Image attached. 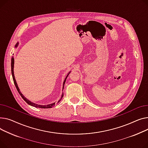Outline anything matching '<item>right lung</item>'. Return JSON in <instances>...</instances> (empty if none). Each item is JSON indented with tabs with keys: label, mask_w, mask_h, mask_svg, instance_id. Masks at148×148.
I'll use <instances>...</instances> for the list:
<instances>
[{
	"label": "right lung",
	"mask_w": 148,
	"mask_h": 148,
	"mask_svg": "<svg viewBox=\"0 0 148 148\" xmlns=\"http://www.w3.org/2000/svg\"><path fill=\"white\" fill-rule=\"evenodd\" d=\"M18 43H17L16 44V45H15V47H16L17 46H18ZM14 58L12 57V58H11V72H12V78H13L14 82V84H15V87H16V88L17 91H18V93L20 94V95H21V97L24 99V100L26 103H28L29 105H31V106H34V107H35V108H43V109H46V108H51L52 107H53V106L55 105V103H52V104H49V105H37V104H35V103H32V101H30V100H29L28 99H26V98L24 96V95L21 94V92L20 91V90H19V88H18V85H17V84H16V81H15V77H14ZM69 73H70V72H69ZM69 75V73L67 75V76H66V77L65 78L64 81V83H63V89H64V83H65L66 79H67V76H68V75ZM63 94H62V99L63 98ZM60 101V100H59V101H58V102H59Z\"/></svg>",
	"instance_id": "1"
}]
</instances>
